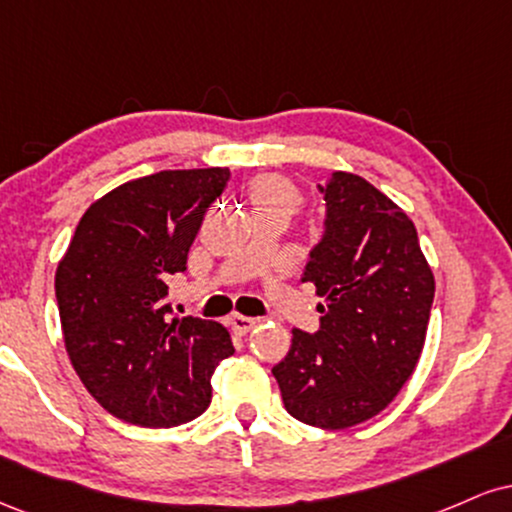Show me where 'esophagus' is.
I'll use <instances>...</instances> for the list:
<instances>
[{"label": "esophagus", "instance_id": "obj_1", "mask_svg": "<svg viewBox=\"0 0 512 512\" xmlns=\"http://www.w3.org/2000/svg\"><path fill=\"white\" fill-rule=\"evenodd\" d=\"M228 325H231V330L236 334H248L252 327H255V317L233 313L231 317H228Z\"/></svg>", "mask_w": 512, "mask_h": 512}]
</instances>
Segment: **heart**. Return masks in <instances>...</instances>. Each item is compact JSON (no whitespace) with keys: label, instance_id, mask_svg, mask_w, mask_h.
Returning a JSON list of instances; mask_svg holds the SVG:
<instances>
[{"label":"heart","instance_id":"1","mask_svg":"<svg viewBox=\"0 0 512 512\" xmlns=\"http://www.w3.org/2000/svg\"><path fill=\"white\" fill-rule=\"evenodd\" d=\"M248 197L252 207L257 211H286L293 214L301 204V192L293 185L289 178L279 173H262L257 178L250 180L248 185Z\"/></svg>","mask_w":512,"mask_h":512}]
</instances>
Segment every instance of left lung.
I'll return each instance as SVG.
<instances>
[{
    "mask_svg": "<svg viewBox=\"0 0 512 512\" xmlns=\"http://www.w3.org/2000/svg\"><path fill=\"white\" fill-rule=\"evenodd\" d=\"M320 190L325 236L303 274L325 298L320 330H293L272 373L293 419L339 431L380 414L411 378L436 279L414 221L378 187L337 170Z\"/></svg>",
    "mask_w": 512,
    "mask_h": 512,
    "instance_id": "left-lung-1",
    "label": "left lung"
}]
</instances>
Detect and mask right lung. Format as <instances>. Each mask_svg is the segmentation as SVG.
Masks as SVG:
<instances>
[{
	"label": "right lung",
	"mask_w": 512,
	"mask_h": 512,
	"mask_svg": "<svg viewBox=\"0 0 512 512\" xmlns=\"http://www.w3.org/2000/svg\"><path fill=\"white\" fill-rule=\"evenodd\" d=\"M228 168L161 170L129 180L91 204L57 264L64 349L108 414L144 428L197 419L211 375L233 354L231 334L202 317H170L173 274Z\"/></svg>",
	"instance_id": "obj_1"
}]
</instances>
